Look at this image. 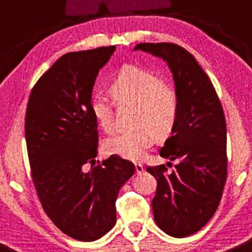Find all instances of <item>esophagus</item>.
<instances>
[{
    "instance_id": "1",
    "label": "esophagus",
    "mask_w": 252,
    "mask_h": 252,
    "mask_svg": "<svg viewBox=\"0 0 252 252\" xmlns=\"http://www.w3.org/2000/svg\"><path fill=\"white\" fill-rule=\"evenodd\" d=\"M135 172L138 173V175L144 172V166L141 165V163H135Z\"/></svg>"
}]
</instances>
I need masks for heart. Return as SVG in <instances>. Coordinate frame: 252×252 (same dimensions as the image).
Returning a JSON list of instances; mask_svg holds the SVG:
<instances>
[{
  "instance_id": "1",
  "label": "heart",
  "mask_w": 252,
  "mask_h": 252,
  "mask_svg": "<svg viewBox=\"0 0 252 252\" xmlns=\"http://www.w3.org/2000/svg\"><path fill=\"white\" fill-rule=\"evenodd\" d=\"M118 103H135L138 128L111 136L104 143L108 154L126 160H140L160 138L168 135L178 116V97L175 90L151 70L138 65H124L109 87ZM94 119L102 129L111 133L114 129L113 104L103 97L91 103Z\"/></svg>"
}]
</instances>
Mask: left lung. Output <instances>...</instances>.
Masks as SVG:
<instances>
[{"label": "left lung", "instance_id": "1", "mask_svg": "<svg viewBox=\"0 0 252 252\" xmlns=\"http://www.w3.org/2000/svg\"><path fill=\"white\" fill-rule=\"evenodd\" d=\"M134 50L162 59L172 72L178 116L160 155L178 163L171 173L165 165L146 171L158 181L151 202L156 224L168 235L185 238L201 230L220 203L226 180L225 117L208 75L186 49L140 43Z\"/></svg>", "mask_w": 252, "mask_h": 252}]
</instances>
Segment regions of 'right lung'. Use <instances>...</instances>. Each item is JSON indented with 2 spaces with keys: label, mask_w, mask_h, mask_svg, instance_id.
<instances>
[{
  "label": "right lung",
  "mask_w": 252,
  "mask_h": 252,
  "mask_svg": "<svg viewBox=\"0 0 252 252\" xmlns=\"http://www.w3.org/2000/svg\"><path fill=\"white\" fill-rule=\"evenodd\" d=\"M114 50L102 46L63 55L38 80L27 107V150L36 193L53 223L80 241H94L113 228L119 189L135 172L130 161L117 155L85 170L96 163L98 148L92 91Z\"/></svg>",
  "instance_id": "obj_1"
}]
</instances>
